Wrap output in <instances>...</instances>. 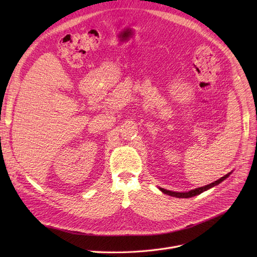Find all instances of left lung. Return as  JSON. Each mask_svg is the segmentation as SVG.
Wrapping results in <instances>:
<instances>
[{"label":"left lung","instance_id":"left-lung-1","mask_svg":"<svg viewBox=\"0 0 257 257\" xmlns=\"http://www.w3.org/2000/svg\"><path fill=\"white\" fill-rule=\"evenodd\" d=\"M230 174H231V173H229V174H227V175H225L224 177L220 178L219 180H216V181H214V182H212V183H210V184H208V185L201 186V188H197V189H195V190H191V191H189V192H173V191L165 190V189H163V188H159V189H160L163 193L167 194V195H169V196L177 197V198H189V197H193V196L199 195L200 193H203V192H205V191H207V190H209V189L213 188V186L217 185L219 183H221L223 180H225V179L228 178V176H229Z\"/></svg>","mask_w":257,"mask_h":257}]
</instances>
